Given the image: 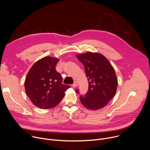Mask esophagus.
<instances>
[{
  "mask_svg": "<svg viewBox=\"0 0 150 150\" xmlns=\"http://www.w3.org/2000/svg\"><path fill=\"white\" fill-rule=\"evenodd\" d=\"M78 85V83H77V82L76 81H74V83L72 85V86L73 87H76V86Z\"/></svg>",
  "mask_w": 150,
  "mask_h": 150,
  "instance_id": "1",
  "label": "esophagus"
}]
</instances>
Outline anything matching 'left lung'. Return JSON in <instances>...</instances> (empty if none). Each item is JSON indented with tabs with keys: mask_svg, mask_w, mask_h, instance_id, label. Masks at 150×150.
I'll list each match as a JSON object with an SVG mask.
<instances>
[{
	"mask_svg": "<svg viewBox=\"0 0 150 150\" xmlns=\"http://www.w3.org/2000/svg\"><path fill=\"white\" fill-rule=\"evenodd\" d=\"M76 57L83 64L88 81V92L85 96H80V101L90 110L100 109L116 94L117 79L115 69L108 59L98 53L87 52Z\"/></svg>",
	"mask_w": 150,
	"mask_h": 150,
	"instance_id": "8db88e82",
	"label": "left lung"
}]
</instances>
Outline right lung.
<instances>
[{"mask_svg":"<svg viewBox=\"0 0 150 150\" xmlns=\"http://www.w3.org/2000/svg\"><path fill=\"white\" fill-rule=\"evenodd\" d=\"M58 61L50 56L42 58L34 64L26 76L25 92L33 104L40 109L54 108L70 88L62 83V77L56 71Z\"/></svg>","mask_w":150,"mask_h":150,"instance_id":"right-lung-1","label":"right lung"}]
</instances>
